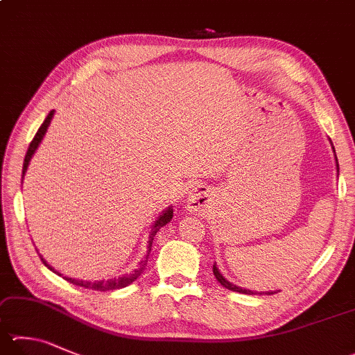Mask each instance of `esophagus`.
I'll use <instances>...</instances> for the list:
<instances>
[{"label": "esophagus", "instance_id": "obj_1", "mask_svg": "<svg viewBox=\"0 0 355 355\" xmlns=\"http://www.w3.org/2000/svg\"><path fill=\"white\" fill-rule=\"evenodd\" d=\"M208 202H209V192H208V188H206V186L196 184L194 188L189 191L188 205H189L191 209H194V211L202 209Z\"/></svg>", "mask_w": 355, "mask_h": 355}]
</instances>
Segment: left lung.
Here are the masks:
<instances>
[{"label":"left lung","mask_w":355,"mask_h":355,"mask_svg":"<svg viewBox=\"0 0 355 355\" xmlns=\"http://www.w3.org/2000/svg\"><path fill=\"white\" fill-rule=\"evenodd\" d=\"M331 146H332V143H331ZM332 150H334V157H335V166H337V173H338V159H337V155H335V149H334V146H332ZM212 273H214V276H216V279L220 282V284L225 287V288H228V290H231V292H237V293H245V295H256L257 292H253V290H248V288H243V287H239V286H236V284H233V282H230L227 278H225V276L220 273V270L217 268V266L214 263V266H212ZM267 295H273L275 292H266ZM262 295V293H261Z\"/></svg>","instance_id":"left-lung-1"}]
</instances>
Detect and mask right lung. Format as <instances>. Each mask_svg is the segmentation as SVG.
<instances>
[{"instance_id":"right-lung-1","label":"right lung","mask_w":355,"mask_h":355,"mask_svg":"<svg viewBox=\"0 0 355 355\" xmlns=\"http://www.w3.org/2000/svg\"><path fill=\"white\" fill-rule=\"evenodd\" d=\"M53 118H54V110H51V112H49V114L46 116V119H44V122H43V124L40 125V128H38V132L35 133L34 139L31 141L29 149H28V152H26L24 163H23V178H24V175H26V171H28V166H29V163H31L32 157H34L35 150L38 149V146H40V143H42L43 138H44V135H46V132H48V127H49V124H51V121H53ZM172 217H173V209H172V206H169V208H166L163 212H161V214L158 216L157 220L153 222L152 228H150V233H149V242H147V254L144 256V259H141V261L138 262V267L135 268L133 272H130V273H125V275H122V276H118V278L101 279V281H83V279H74V278H69V276H63L62 273L57 272V270H55L53 266H49V263L43 259V256H42V254H40V257H42V261H43L44 266H46V267L51 270V272H54L55 275H59V276H63V279H67L68 282H71V284H74V286H79V287H83V288L99 290V292H110V290L124 288V287H127V286H130L133 281H137V279L139 278V276H141V273L144 272V268H146V266H147V259H149V253H150V250H152L153 237H155V234L158 233L159 228H163L166 223H169V222L172 220Z\"/></svg>"}]
</instances>
